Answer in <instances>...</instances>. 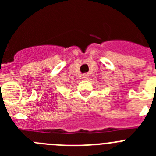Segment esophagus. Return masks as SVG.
<instances>
[{"mask_svg": "<svg viewBox=\"0 0 156 156\" xmlns=\"http://www.w3.org/2000/svg\"><path fill=\"white\" fill-rule=\"evenodd\" d=\"M87 78H88L87 74H83V80H87Z\"/></svg>", "mask_w": 156, "mask_h": 156, "instance_id": "34e87169", "label": "esophagus"}]
</instances>
